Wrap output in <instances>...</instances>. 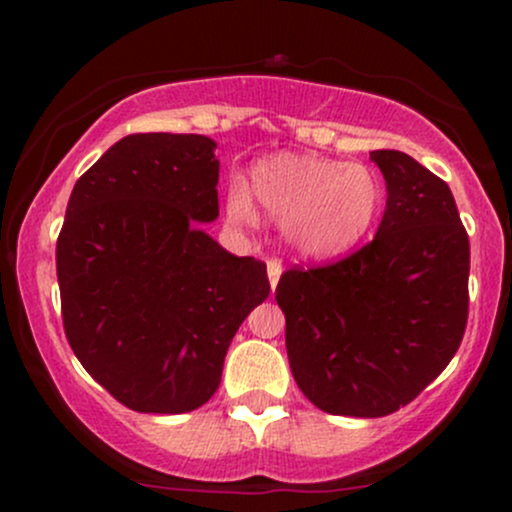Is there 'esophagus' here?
Returning <instances> with one entry per match:
<instances>
[{
	"label": "esophagus",
	"mask_w": 512,
	"mask_h": 512,
	"mask_svg": "<svg viewBox=\"0 0 512 512\" xmlns=\"http://www.w3.org/2000/svg\"><path fill=\"white\" fill-rule=\"evenodd\" d=\"M281 272H284V267H281L279 260H269L267 262V276H269V286H272V291L276 289V284H279Z\"/></svg>",
	"instance_id": "esophagus-1"
}]
</instances>
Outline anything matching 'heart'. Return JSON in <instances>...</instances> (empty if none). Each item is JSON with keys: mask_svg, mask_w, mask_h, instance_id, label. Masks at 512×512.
I'll use <instances>...</instances> for the list:
<instances>
[{"mask_svg": "<svg viewBox=\"0 0 512 512\" xmlns=\"http://www.w3.org/2000/svg\"><path fill=\"white\" fill-rule=\"evenodd\" d=\"M250 190L291 250L310 260H330L361 243L383 209V182L361 163L308 154H276L252 166ZM228 216L255 221V204L243 182H233Z\"/></svg>", "mask_w": 512, "mask_h": 512, "instance_id": "obj_1", "label": "heart"}]
</instances>
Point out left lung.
I'll return each mask as SVG.
<instances>
[{
  "mask_svg": "<svg viewBox=\"0 0 512 512\" xmlns=\"http://www.w3.org/2000/svg\"><path fill=\"white\" fill-rule=\"evenodd\" d=\"M387 187L373 243L276 286L286 354L317 409L375 419L443 373L467 325L469 238L443 180L402 151H370Z\"/></svg>",
  "mask_w": 512,
  "mask_h": 512,
  "instance_id": "1",
  "label": "left lung"
}]
</instances>
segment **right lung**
I'll return each instance as SVG.
<instances>
[{"label": "right lung", "mask_w": 512, "mask_h": 512, "mask_svg": "<svg viewBox=\"0 0 512 512\" xmlns=\"http://www.w3.org/2000/svg\"><path fill=\"white\" fill-rule=\"evenodd\" d=\"M216 142L129 134L76 180L57 238L69 346L142 414L209 402L238 327L269 296L267 264L223 250Z\"/></svg>", "instance_id": "add662e5"}]
</instances>
